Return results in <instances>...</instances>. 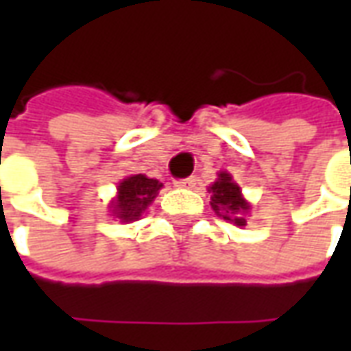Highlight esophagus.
<instances>
[{
  "mask_svg": "<svg viewBox=\"0 0 351 351\" xmlns=\"http://www.w3.org/2000/svg\"><path fill=\"white\" fill-rule=\"evenodd\" d=\"M176 188H193L195 186V176H188V178H180L175 182Z\"/></svg>",
  "mask_w": 351,
  "mask_h": 351,
  "instance_id": "34e87169",
  "label": "esophagus"
}]
</instances>
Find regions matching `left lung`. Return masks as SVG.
<instances>
[{
	"mask_svg": "<svg viewBox=\"0 0 351 351\" xmlns=\"http://www.w3.org/2000/svg\"><path fill=\"white\" fill-rule=\"evenodd\" d=\"M208 191L213 193L210 206L214 208V213L239 228L246 226L244 214L250 210V203L243 197L239 184L233 182V176L226 171L218 173V180L208 188Z\"/></svg>",
	"mask_w": 351,
	"mask_h": 351,
	"instance_id": "1",
	"label": "left lung"
}]
</instances>
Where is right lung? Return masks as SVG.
Listing matches in <instances>:
<instances>
[{
  "mask_svg": "<svg viewBox=\"0 0 351 351\" xmlns=\"http://www.w3.org/2000/svg\"><path fill=\"white\" fill-rule=\"evenodd\" d=\"M163 184L156 178H148L145 175H131L118 184V195L110 203L112 216L122 223L138 220L152 201Z\"/></svg>",
  "mask_w": 351,
  "mask_h": 351,
  "instance_id": "add662e5",
  "label": "right lung"
}]
</instances>
